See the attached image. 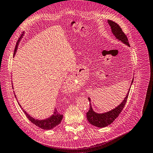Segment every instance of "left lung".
Masks as SVG:
<instances>
[{
	"mask_svg": "<svg viewBox=\"0 0 153 153\" xmlns=\"http://www.w3.org/2000/svg\"><path fill=\"white\" fill-rule=\"evenodd\" d=\"M107 22L108 23V25H110L111 28V32L113 33V35L115 36L116 39H117V40L120 41L121 42H123V44L126 45L127 46H130V45H129L128 43V39L126 36V35L123 33L122 30H121V28H120V26L117 25V23H116L115 22L112 21L108 20ZM133 81H134V79H132V80L131 85ZM131 87H130V88H131ZM130 88L128 90L126 97H125V98L122 101V102H121L118 106H117L115 108H113L112 110L110 111L103 112V113H97L93 110V108L92 107V105H91V98L88 97V99L90 101V109L89 111L87 112V117L88 122L91 124L93 125L94 126L100 127V128L107 127L108 125L112 123L113 121L115 120L116 117L119 116L121 112L122 111L123 108H124L125 105L127 102V100L128 96V93H129V91H130Z\"/></svg>",
	"mask_w": 153,
	"mask_h": 153,
	"instance_id": "left-lung-1",
	"label": "left lung"
}]
</instances>
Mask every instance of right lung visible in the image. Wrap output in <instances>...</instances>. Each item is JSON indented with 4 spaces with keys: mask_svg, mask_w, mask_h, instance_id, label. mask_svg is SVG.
Segmentation results:
<instances>
[{
    "mask_svg": "<svg viewBox=\"0 0 153 153\" xmlns=\"http://www.w3.org/2000/svg\"><path fill=\"white\" fill-rule=\"evenodd\" d=\"M23 36H24V33L22 34L21 37L19 38V41H18L17 45H16V46H15V48L13 56H15V53H16V52H17V48H18L19 42H20L21 39H22ZM14 94H15V93H14ZM15 98L17 99V97H16V96H15ZM17 102H18V101H17ZM18 104L19 105V106L21 107V108L22 109L23 112H25V114H26V117H28V120L31 121V122L33 123L34 125H36V126L39 127V128H41L42 129H44V130H50V129H52L55 127H56L57 125H58L59 124L61 123V121L62 119V117H63L62 114H61L58 112V111H57L56 108H54V111H53V114L51 116L47 117V118L44 119V120L35 119L34 117H33L31 116L30 115H29L28 113H27L24 110V109H23V108L21 107V105H20V103H19V102H18Z\"/></svg>",
    "mask_w": 153,
    "mask_h": 153,
    "instance_id": "right-lung-1",
    "label": "right lung"
}]
</instances>
